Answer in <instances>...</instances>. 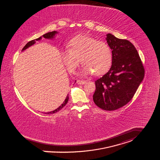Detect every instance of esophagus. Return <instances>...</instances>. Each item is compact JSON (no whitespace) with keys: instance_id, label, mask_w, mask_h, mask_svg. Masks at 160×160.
Returning a JSON list of instances; mask_svg holds the SVG:
<instances>
[{"instance_id":"34e87169","label":"esophagus","mask_w":160,"mask_h":160,"mask_svg":"<svg viewBox=\"0 0 160 160\" xmlns=\"http://www.w3.org/2000/svg\"><path fill=\"white\" fill-rule=\"evenodd\" d=\"M86 81H84V80H77L76 81V82L78 84H84L86 83Z\"/></svg>"}]
</instances>
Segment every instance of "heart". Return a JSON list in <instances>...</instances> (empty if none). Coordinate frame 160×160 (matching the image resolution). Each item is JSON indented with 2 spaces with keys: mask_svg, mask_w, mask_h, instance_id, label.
<instances>
[{
  "mask_svg": "<svg viewBox=\"0 0 160 160\" xmlns=\"http://www.w3.org/2000/svg\"><path fill=\"white\" fill-rule=\"evenodd\" d=\"M61 58L67 69L73 73L81 61L83 64L81 74L93 72L100 75L106 72L112 63V52L108 44L87 35L72 38L68 49L61 51Z\"/></svg>",
  "mask_w": 160,
  "mask_h": 160,
  "instance_id": "b5f03b06",
  "label": "heart"
}]
</instances>
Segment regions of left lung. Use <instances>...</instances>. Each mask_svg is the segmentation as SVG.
<instances>
[{
  "label": "left lung",
  "instance_id": "left-lung-1",
  "mask_svg": "<svg viewBox=\"0 0 160 160\" xmlns=\"http://www.w3.org/2000/svg\"><path fill=\"white\" fill-rule=\"evenodd\" d=\"M106 39L112 50V65L108 73L95 81L93 100L102 109L114 111L131 100L145 72L138 51L130 42L111 33H108Z\"/></svg>",
  "mask_w": 160,
  "mask_h": 160
}]
</instances>
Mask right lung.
<instances>
[{"mask_svg": "<svg viewBox=\"0 0 160 160\" xmlns=\"http://www.w3.org/2000/svg\"><path fill=\"white\" fill-rule=\"evenodd\" d=\"M58 32H57V31H52V32H50L46 33L44 34L43 35H42V37H39L38 38H37V39H35V40H32V41L28 42V43L26 44V46L22 48V51L26 50V49H28L30 46H32L33 44H34L36 43V41H39V40H40L42 38V37H43L44 38H46V39L52 40L53 38H55L56 35L58 34ZM68 99H69V96H68V95H67V97H66L65 100H64L63 102L58 108L52 111H51V112H46L45 114H54V113L58 112L61 109H62V108L66 105V104L68 102Z\"/></svg>", "mask_w": 160, "mask_h": 160, "instance_id": "add662e5", "label": "right lung"}]
</instances>
